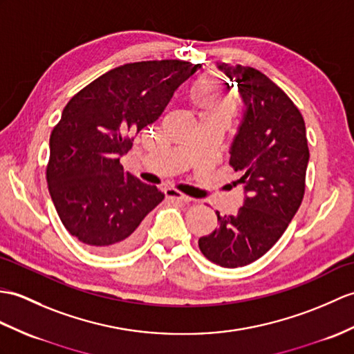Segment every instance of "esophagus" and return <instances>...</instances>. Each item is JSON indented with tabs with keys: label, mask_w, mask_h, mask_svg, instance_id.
Segmentation results:
<instances>
[{
	"label": "esophagus",
	"mask_w": 354,
	"mask_h": 354,
	"mask_svg": "<svg viewBox=\"0 0 354 354\" xmlns=\"http://www.w3.org/2000/svg\"><path fill=\"white\" fill-rule=\"evenodd\" d=\"M164 194H166V197L170 201H180V202H192L193 201L192 197H188L184 193L175 190V188H167V190L164 192Z\"/></svg>",
	"instance_id": "obj_1"
}]
</instances>
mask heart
<instances>
[{"label": "heart", "mask_w": 354, "mask_h": 354, "mask_svg": "<svg viewBox=\"0 0 354 354\" xmlns=\"http://www.w3.org/2000/svg\"><path fill=\"white\" fill-rule=\"evenodd\" d=\"M192 101L203 113L207 111H231L232 102L220 86L211 80H203L192 90Z\"/></svg>", "instance_id": "obj_1"}]
</instances>
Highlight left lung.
I'll list each match as a JSON object with an SVG mask.
<instances>
[{
	"instance_id": "left-lung-1",
	"label": "left lung",
	"mask_w": 354,
	"mask_h": 354,
	"mask_svg": "<svg viewBox=\"0 0 354 354\" xmlns=\"http://www.w3.org/2000/svg\"><path fill=\"white\" fill-rule=\"evenodd\" d=\"M218 69L245 104L229 166L248 196L235 216L216 212L220 226L199 238V249L214 264L236 268L264 257L286 231L305 196L309 147L301 113L281 87L250 66Z\"/></svg>"
}]
</instances>
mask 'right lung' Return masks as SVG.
I'll return each mask as SVG.
<instances>
[{
    "label": "right lung",
    "mask_w": 354,
    "mask_h": 354,
    "mask_svg": "<svg viewBox=\"0 0 354 354\" xmlns=\"http://www.w3.org/2000/svg\"><path fill=\"white\" fill-rule=\"evenodd\" d=\"M201 68L184 60L122 64L71 97L49 137L46 183L63 226L90 250L125 252L164 199L127 174L120 155L157 120L175 90Z\"/></svg>",
    "instance_id": "1"
}]
</instances>
